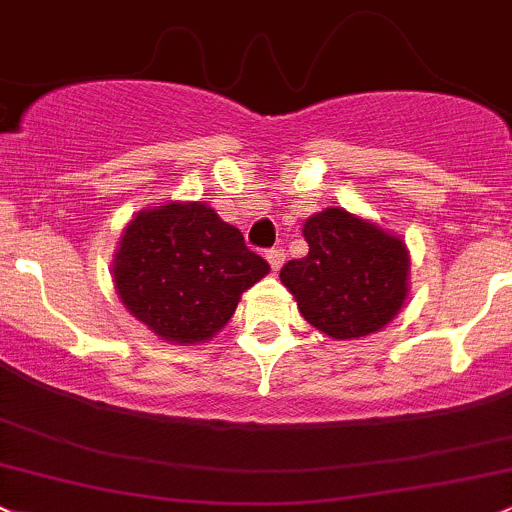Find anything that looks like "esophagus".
Returning a JSON list of instances; mask_svg holds the SVG:
<instances>
[{
  "mask_svg": "<svg viewBox=\"0 0 512 512\" xmlns=\"http://www.w3.org/2000/svg\"><path fill=\"white\" fill-rule=\"evenodd\" d=\"M266 261L271 263L273 271L278 273V271H281L283 261H286V251H283V249H271V251H268V254H266Z\"/></svg>",
  "mask_w": 512,
  "mask_h": 512,
  "instance_id": "34e87169",
  "label": "esophagus"
}]
</instances>
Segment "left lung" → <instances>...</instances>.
<instances>
[{"mask_svg":"<svg viewBox=\"0 0 512 512\" xmlns=\"http://www.w3.org/2000/svg\"><path fill=\"white\" fill-rule=\"evenodd\" d=\"M308 256L281 268L300 315L333 340H360L392 323L409 295L402 236L342 207L305 219Z\"/></svg>","mask_w":512,"mask_h":512,"instance_id":"8db88e82","label":"left lung"}]
</instances>
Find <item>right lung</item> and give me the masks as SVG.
<instances>
[{
	"instance_id": "1",
	"label": "right lung",
	"mask_w": 512,
	"mask_h": 512,
	"mask_svg": "<svg viewBox=\"0 0 512 512\" xmlns=\"http://www.w3.org/2000/svg\"><path fill=\"white\" fill-rule=\"evenodd\" d=\"M271 271L246 249L244 234L204 202L145 207L128 221L113 256L120 303L172 345H199L221 333L249 291Z\"/></svg>"
}]
</instances>
